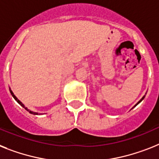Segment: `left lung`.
I'll return each instance as SVG.
<instances>
[{
    "mask_svg": "<svg viewBox=\"0 0 159 159\" xmlns=\"http://www.w3.org/2000/svg\"><path fill=\"white\" fill-rule=\"evenodd\" d=\"M144 98H145V96H144V97H143V98H141V100L139 101V102H138V103H137V104H136V105H138V104H139V103H140V102H141V101H142V100H143V99H144Z\"/></svg>",
    "mask_w": 159,
    "mask_h": 159,
    "instance_id": "8db88e82",
    "label": "left lung"
}]
</instances>
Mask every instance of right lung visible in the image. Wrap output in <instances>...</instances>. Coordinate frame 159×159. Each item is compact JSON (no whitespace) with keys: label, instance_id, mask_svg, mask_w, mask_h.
I'll list each match as a JSON object with an SVG mask.
<instances>
[{"label":"right lung","instance_id":"obj_1","mask_svg":"<svg viewBox=\"0 0 159 159\" xmlns=\"http://www.w3.org/2000/svg\"><path fill=\"white\" fill-rule=\"evenodd\" d=\"M10 93H11V95H12V96H13V98H14V99H15V101H16V102H18V104L20 105V106H23V108H25V109H26V110H27V111H29V113H31V114H33V115H37V113L32 112V111H29V110H28V109H27V107H25V106H24V105H23V103H22V102H20V101L18 100V98H16V97H15V96H14V93H13V92H12V91H11V90H10Z\"/></svg>","mask_w":159,"mask_h":159}]
</instances>
